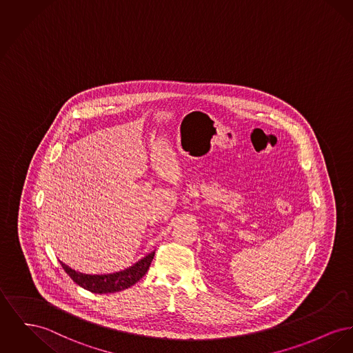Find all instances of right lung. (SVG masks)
I'll return each mask as SVG.
<instances>
[{"label":"right lung","instance_id":"1","mask_svg":"<svg viewBox=\"0 0 353 353\" xmlns=\"http://www.w3.org/2000/svg\"><path fill=\"white\" fill-rule=\"evenodd\" d=\"M154 257V252L148 254L143 260L136 263L133 267L128 270L110 273V274H85L81 272H76L68 265L61 263L63 270L69 274V277L83 290L93 292V293H114L120 290H126L134 285L139 280L144 277L150 263Z\"/></svg>","mask_w":353,"mask_h":353}]
</instances>
